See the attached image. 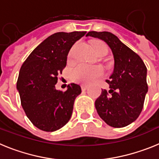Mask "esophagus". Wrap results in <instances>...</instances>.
<instances>
[{"label": "esophagus", "mask_w": 159, "mask_h": 159, "mask_svg": "<svg viewBox=\"0 0 159 159\" xmlns=\"http://www.w3.org/2000/svg\"><path fill=\"white\" fill-rule=\"evenodd\" d=\"M81 88H82V91H86L88 88V85H82V86H81Z\"/></svg>", "instance_id": "obj_1"}]
</instances>
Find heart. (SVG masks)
Here are the masks:
<instances>
[{"mask_svg": "<svg viewBox=\"0 0 159 159\" xmlns=\"http://www.w3.org/2000/svg\"><path fill=\"white\" fill-rule=\"evenodd\" d=\"M94 50L98 56H106L108 52L107 45L102 41H95L92 43ZM75 46L72 48L69 53V57H72ZM104 73L103 68L101 66H89L84 64H80L72 69L71 75L74 81L82 84H90L95 80L102 76Z\"/></svg>", "mask_w": 159, "mask_h": 159, "instance_id": "heart-1", "label": "heart"}]
</instances>
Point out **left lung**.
Returning <instances> with one entry per match:
<instances>
[{"mask_svg":"<svg viewBox=\"0 0 159 159\" xmlns=\"http://www.w3.org/2000/svg\"><path fill=\"white\" fill-rule=\"evenodd\" d=\"M87 36L104 40L115 59L114 72L107 80L110 90L102 89L95 102L97 112L111 127H126L135 121L143 110L148 91L147 67L137 53L111 32L92 31Z\"/></svg>","mask_w":159,"mask_h":159,"instance_id":"8db88e82","label":"left lung"}]
</instances>
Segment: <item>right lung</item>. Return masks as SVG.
I'll use <instances>...</instances> for the list:
<instances>
[{
	"mask_svg": "<svg viewBox=\"0 0 159 159\" xmlns=\"http://www.w3.org/2000/svg\"><path fill=\"white\" fill-rule=\"evenodd\" d=\"M87 32H57L40 43L25 60L20 70L16 88L21 106L35 127L55 131L69 121L80 85L71 84L65 92L55 85L67 64L72 45Z\"/></svg>",
	"mask_w": 159,
	"mask_h": 159,
	"instance_id": "right-lung-1",
	"label": "right lung"
}]
</instances>
